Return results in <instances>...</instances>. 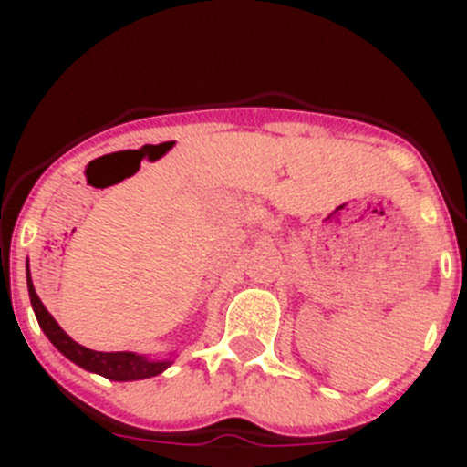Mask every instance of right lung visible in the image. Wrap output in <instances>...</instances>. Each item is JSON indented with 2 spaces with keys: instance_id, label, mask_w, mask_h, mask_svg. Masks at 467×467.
I'll use <instances>...</instances> for the list:
<instances>
[{
  "instance_id": "1",
  "label": "right lung",
  "mask_w": 467,
  "mask_h": 467,
  "mask_svg": "<svg viewBox=\"0 0 467 467\" xmlns=\"http://www.w3.org/2000/svg\"><path fill=\"white\" fill-rule=\"evenodd\" d=\"M26 285H29L33 312H36V318L37 323H40L42 332L47 334V338H49L69 361H74V364H78L81 368L89 370V373L103 375L106 379L115 381H133L155 378V375H160L169 364H171V361H149L146 357L135 355V352H97L89 350V348L78 346L74 338H69L67 334L60 329V325L54 321V317H51L45 309V305L40 303L36 289H33L29 266H26Z\"/></svg>"
}]
</instances>
